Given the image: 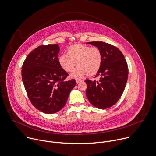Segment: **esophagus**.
<instances>
[{"label":"esophagus","instance_id":"34e87169","mask_svg":"<svg viewBox=\"0 0 156 156\" xmlns=\"http://www.w3.org/2000/svg\"><path fill=\"white\" fill-rule=\"evenodd\" d=\"M76 82L77 83H79L80 82H82V80H80V79H76Z\"/></svg>","mask_w":156,"mask_h":156}]
</instances>
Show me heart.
<instances>
[{"label": "heart", "mask_w": 156, "mask_h": 156, "mask_svg": "<svg viewBox=\"0 0 156 156\" xmlns=\"http://www.w3.org/2000/svg\"><path fill=\"white\" fill-rule=\"evenodd\" d=\"M58 63L65 72L71 73L73 77H80L85 74L88 76L95 75L100 70L102 63V54L97 47L76 44L67 48V55L59 56Z\"/></svg>", "instance_id": "1"}]
</instances>
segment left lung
I'll return each instance as SVG.
<instances>
[{
    "mask_svg": "<svg viewBox=\"0 0 156 156\" xmlns=\"http://www.w3.org/2000/svg\"><path fill=\"white\" fill-rule=\"evenodd\" d=\"M98 48L102 54V63L96 77L98 81L89 79L86 96L95 107L105 109L114 105L125 89L129 75L127 61L120 50L115 46L103 42H89Z\"/></svg>",
    "mask_w": 156,
    "mask_h": 156,
    "instance_id": "8db88e82",
    "label": "left lung"
}]
</instances>
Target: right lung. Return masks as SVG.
<instances>
[{
  "label": "right lung",
  "mask_w": 156,
  "mask_h": 156,
  "mask_svg": "<svg viewBox=\"0 0 156 156\" xmlns=\"http://www.w3.org/2000/svg\"><path fill=\"white\" fill-rule=\"evenodd\" d=\"M59 45H41L31 51L22 66V80L33 105L45 114L58 112L65 106L74 79L65 80L68 74L58 63Z\"/></svg>",
  "instance_id": "right-lung-1"
}]
</instances>
